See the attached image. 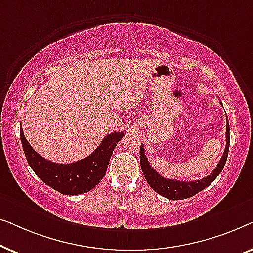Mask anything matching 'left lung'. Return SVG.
<instances>
[{"mask_svg": "<svg viewBox=\"0 0 253 253\" xmlns=\"http://www.w3.org/2000/svg\"><path fill=\"white\" fill-rule=\"evenodd\" d=\"M226 148H224L222 158L220 159L219 164H217L216 168L211 172V175L206 176L205 178L198 179V181H191V182H185V181H177V179H168L165 178L164 176L158 174L153 168L151 167L150 162H148L146 155H145L144 151V145H140V166L143 174L146 178V181L152 189L155 192H158L159 195L166 197V198L171 199V200H179V199H185L189 197L195 196L196 193L202 191L205 188H207L217 176L220 175V172L222 171L224 167V164L227 161L228 152H229V144H230V127L229 122H228L227 117V127H226Z\"/></svg>", "mask_w": 253, "mask_h": 253, "instance_id": "1", "label": "left lung"}]
</instances>
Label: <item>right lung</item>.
Listing matches in <instances>:
<instances>
[{"mask_svg": "<svg viewBox=\"0 0 253 253\" xmlns=\"http://www.w3.org/2000/svg\"><path fill=\"white\" fill-rule=\"evenodd\" d=\"M123 132H112L105 137L96 150L87 158L74 164H55L33 150L20 129V140L26 160L41 181L62 195L75 196L85 193L98 185L105 177L107 167L116 144Z\"/></svg>", "mask_w": 253, "mask_h": 253, "instance_id": "add662e5", "label": "right lung"}]
</instances>
